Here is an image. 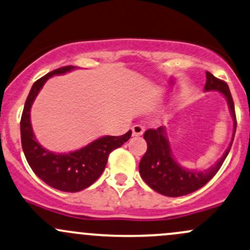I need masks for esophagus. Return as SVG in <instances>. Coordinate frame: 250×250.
Here are the masks:
<instances>
[{
    "label": "esophagus",
    "mask_w": 250,
    "mask_h": 250,
    "mask_svg": "<svg viewBox=\"0 0 250 250\" xmlns=\"http://www.w3.org/2000/svg\"><path fill=\"white\" fill-rule=\"evenodd\" d=\"M145 131V127L141 125H134L131 127V133H133V136H140L142 135Z\"/></svg>",
    "instance_id": "obj_1"
}]
</instances>
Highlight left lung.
<instances>
[{
	"label": "left lung",
	"mask_w": 250,
	"mask_h": 250,
	"mask_svg": "<svg viewBox=\"0 0 250 250\" xmlns=\"http://www.w3.org/2000/svg\"><path fill=\"white\" fill-rule=\"evenodd\" d=\"M204 90L219 91L227 98L230 114L234 120V133H232L231 142L223 156L215 165L204 171H194V169L184 168L175 161L172 155L165 127L145 131L144 138L147 142V150L140 161V175L150 188L164 196L180 197L199 190L217 173L230 152L236 131V115H235L234 101L230 94L229 86L226 82L216 78L210 72H207V83Z\"/></svg>",
	"instance_id": "left-lung-1"
}]
</instances>
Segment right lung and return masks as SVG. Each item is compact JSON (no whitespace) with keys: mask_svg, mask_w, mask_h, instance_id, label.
Listing matches in <instances>:
<instances>
[{"mask_svg":"<svg viewBox=\"0 0 250 250\" xmlns=\"http://www.w3.org/2000/svg\"><path fill=\"white\" fill-rule=\"evenodd\" d=\"M76 66H64L47 73L33 84L21 116V144L27 163L34 173L51 188L78 192L92 185L105 168L108 156L131 136V130L121 136H103L75 152L57 154L45 149L35 139L31 125V108L41 87L54 75H64Z\"/></svg>","mask_w":250,"mask_h":250,"instance_id":"right-lung-1","label":"right lung"}]
</instances>
